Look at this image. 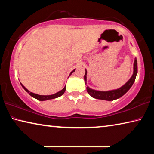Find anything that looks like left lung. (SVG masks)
I'll return each mask as SVG.
<instances>
[{"label": "left lung", "instance_id": "left-lung-1", "mask_svg": "<svg viewBox=\"0 0 154 154\" xmlns=\"http://www.w3.org/2000/svg\"><path fill=\"white\" fill-rule=\"evenodd\" d=\"M134 71L133 74H132V77L130 78V79L125 83V84L122 86L121 88H118L116 90H109V91H98L95 90L93 89H91L88 86H87V92L89 94L92 96V97L96 98V99H100V100H105L108 101L114 100L116 99H118L119 98L122 97V96L124 95L128 91L130 90V88L132 87L133 83L136 79L137 74V58H135L134 62ZM84 80H85V84H87V71L85 70V73L84 75Z\"/></svg>", "mask_w": 154, "mask_h": 154}]
</instances>
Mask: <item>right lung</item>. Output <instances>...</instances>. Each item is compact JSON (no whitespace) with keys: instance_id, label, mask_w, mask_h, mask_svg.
<instances>
[{"instance_id":"right-lung-1","label":"right lung","mask_w":154,"mask_h":154,"mask_svg":"<svg viewBox=\"0 0 154 154\" xmlns=\"http://www.w3.org/2000/svg\"><path fill=\"white\" fill-rule=\"evenodd\" d=\"M75 69H74L73 71H71V73H70L69 76H71V74L72 73V72H75ZM21 85H22V88H24V89L26 91V92L32 96V97L35 98L36 99H37V100H41V101H43V100H50V99H54V98H58L60 97V96H61L64 93L65 90H66V86H65L63 89H62V90L59 91L58 92H57L56 94H51V95H38V94H35V93H32V92H30L29 90H27L26 88L24 85H23L22 83H21Z\"/></svg>"}]
</instances>
